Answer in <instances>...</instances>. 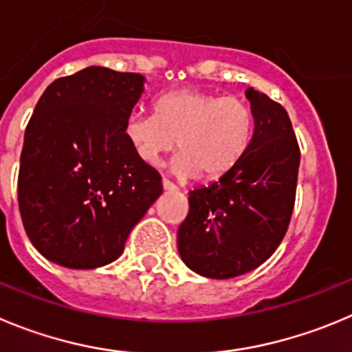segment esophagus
<instances>
[{
    "label": "esophagus",
    "mask_w": 352,
    "mask_h": 352,
    "mask_svg": "<svg viewBox=\"0 0 352 352\" xmlns=\"http://www.w3.org/2000/svg\"><path fill=\"white\" fill-rule=\"evenodd\" d=\"M161 184H163V189H165V191H175V189H177L175 184L170 182L168 179H163V180H161Z\"/></svg>",
    "instance_id": "obj_1"
}]
</instances>
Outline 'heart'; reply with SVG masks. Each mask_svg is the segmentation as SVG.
<instances>
[{
	"mask_svg": "<svg viewBox=\"0 0 352 352\" xmlns=\"http://www.w3.org/2000/svg\"><path fill=\"white\" fill-rule=\"evenodd\" d=\"M123 137L137 157L156 165L177 147L175 170L199 179H219L241 160L252 137V111L238 97L201 90H175L154 102L153 114L133 113Z\"/></svg>",
	"mask_w": 352,
	"mask_h": 352,
	"instance_id": "1",
	"label": "heart"
}]
</instances>
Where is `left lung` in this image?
<instances>
[{
  "instance_id": "1",
  "label": "left lung",
  "mask_w": 352,
  "mask_h": 352,
  "mask_svg": "<svg viewBox=\"0 0 352 352\" xmlns=\"http://www.w3.org/2000/svg\"><path fill=\"white\" fill-rule=\"evenodd\" d=\"M254 135L217 182L189 192L177 245L198 274L228 280L264 264L283 241L295 205L300 149L285 107L248 88Z\"/></svg>"
}]
</instances>
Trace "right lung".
Instances as JSON below:
<instances>
[{"mask_svg": "<svg viewBox=\"0 0 352 352\" xmlns=\"http://www.w3.org/2000/svg\"><path fill=\"white\" fill-rule=\"evenodd\" d=\"M142 91V74L97 65L43 91L25 128L17 189L25 232L48 261L71 269L116 261L163 192L160 173L123 137Z\"/></svg>", "mask_w": 352, "mask_h": 352, "instance_id": "obj_1", "label": "right lung"}]
</instances>
